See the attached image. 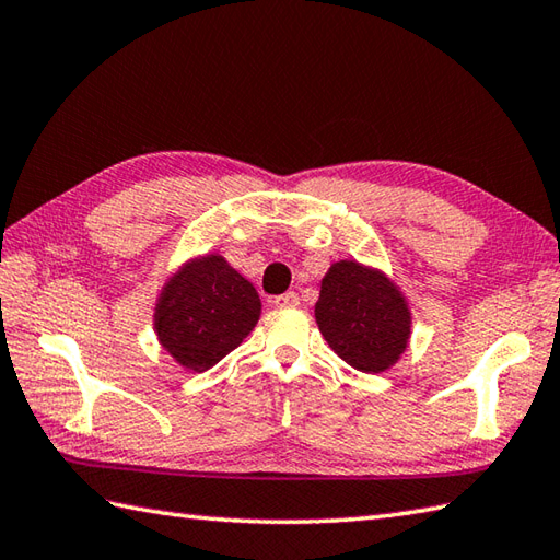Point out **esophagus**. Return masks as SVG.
<instances>
[{"label": "esophagus", "mask_w": 560, "mask_h": 560, "mask_svg": "<svg viewBox=\"0 0 560 560\" xmlns=\"http://www.w3.org/2000/svg\"><path fill=\"white\" fill-rule=\"evenodd\" d=\"M299 303H301V299H299V293H295V291H287V293H281V295H277V299H273V305H277V307H293Z\"/></svg>", "instance_id": "34e87169"}]
</instances>
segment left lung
<instances>
[{"instance_id":"8db88e82","label":"left lung","mask_w":560,"mask_h":560,"mask_svg":"<svg viewBox=\"0 0 560 560\" xmlns=\"http://www.w3.org/2000/svg\"><path fill=\"white\" fill-rule=\"evenodd\" d=\"M315 319L339 359L363 373H383L399 361L411 335V313L383 271L341 259L329 267Z\"/></svg>"}]
</instances>
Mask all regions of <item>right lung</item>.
<instances>
[{
  "label": "right lung",
  "instance_id": "add662e5",
  "mask_svg": "<svg viewBox=\"0 0 560 560\" xmlns=\"http://www.w3.org/2000/svg\"><path fill=\"white\" fill-rule=\"evenodd\" d=\"M259 295L221 255L187 261L165 283L153 325L161 347L192 373L229 355L259 319Z\"/></svg>",
  "mask_w": 560,
  "mask_h": 560
}]
</instances>
